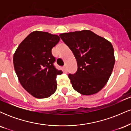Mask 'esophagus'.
<instances>
[{"label":"esophagus","instance_id":"esophagus-1","mask_svg":"<svg viewBox=\"0 0 131 131\" xmlns=\"http://www.w3.org/2000/svg\"><path fill=\"white\" fill-rule=\"evenodd\" d=\"M63 72H64V73H67L68 70H67V66H64V67H63Z\"/></svg>","mask_w":131,"mask_h":131}]
</instances>
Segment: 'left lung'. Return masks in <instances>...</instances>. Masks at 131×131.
Segmentation results:
<instances>
[{
	"mask_svg": "<svg viewBox=\"0 0 131 131\" xmlns=\"http://www.w3.org/2000/svg\"><path fill=\"white\" fill-rule=\"evenodd\" d=\"M60 36L77 61V71L68 74L73 89L84 95L98 92L108 81L115 64L112 43L89 30L63 33Z\"/></svg>",
	"mask_w": 131,
	"mask_h": 131,
	"instance_id": "left-lung-1",
	"label": "left lung"
}]
</instances>
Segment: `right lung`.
<instances>
[{
	"label": "right lung",
	"instance_id": "add662e5",
	"mask_svg": "<svg viewBox=\"0 0 131 131\" xmlns=\"http://www.w3.org/2000/svg\"><path fill=\"white\" fill-rule=\"evenodd\" d=\"M59 40L57 35L34 31L23 40L13 55L19 82L36 98H47L56 91V77L63 72L54 65L55 58L52 49Z\"/></svg>",
	"mask_w": 131,
	"mask_h": 131
}]
</instances>
